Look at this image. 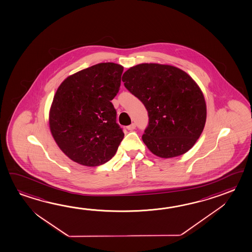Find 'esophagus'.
<instances>
[{
  "label": "esophagus",
  "mask_w": 252,
  "mask_h": 252,
  "mask_svg": "<svg viewBox=\"0 0 252 252\" xmlns=\"http://www.w3.org/2000/svg\"><path fill=\"white\" fill-rule=\"evenodd\" d=\"M135 128H136V124H131L127 127L128 130H133V129H135Z\"/></svg>",
  "instance_id": "1"
}]
</instances>
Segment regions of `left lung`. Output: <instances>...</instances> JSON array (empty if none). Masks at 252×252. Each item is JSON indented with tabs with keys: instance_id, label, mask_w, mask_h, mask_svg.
<instances>
[{
	"instance_id": "1",
	"label": "left lung",
	"mask_w": 252,
	"mask_h": 252,
	"mask_svg": "<svg viewBox=\"0 0 252 252\" xmlns=\"http://www.w3.org/2000/svg\"><path fill=\"white\" fill-rule=\"evenodd\" d=\"M122 79L148 111L142 140L154 155L175 158L192 148L205 127L207 105L189 75L172 65L141 63L126 70Z\"/></svg>"
}]
</instances>
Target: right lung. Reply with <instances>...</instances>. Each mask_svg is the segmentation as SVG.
<instances>
[{"label": "right lung", "mask_w": 252, "mask_h": 252, "mask_svg": "<svg viewBox=\"0 0 252 252\" xmlns=\"http://www.w3.org/2000/svg\"><path fill=\"white\" fill-rule=\"evenodd\" d=\"M122 65L102 63L70 75L57 89L49 113L51 133L72 161L97 166L114 157L124 137L111 101L119 92Z\"/></svg>", "instance_id": "add662e5"}]
</instances>
